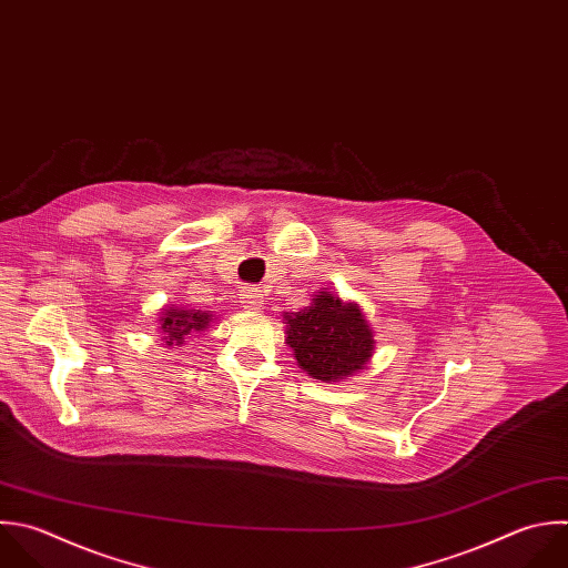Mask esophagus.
<instances>
[{
	"label": "esophagus",
	"instance_id": "obj_1",
	"mask_svg": "<svg viewBox=\"0 0 568 568\" xmlns=\"http://www.w3.org/2000/svg\"><path fill=\"white\" fill-rule=\"evenodd\" d=\"M240 302L244 308L248 311H260L262 304H264V295L260 288H253V286H244L242 293H240Z\"/></svg>",
	"mask_w": 568,
	"mask_h": 568
}]
</instances>
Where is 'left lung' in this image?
<instances>
[{
  "instance_id": "8db88e82",
  "label": "left lung",
  "mask_w": 568,
  "mask_h": 568,
  "mask_svg": "<svg viewBox=\"0 0 568 568\" xmlns=\"http://www.w3.org/2000/svg\"><path fill=\"white\" fill-rule=\"evenodd\" d=\"M286 344L297 366L320 382L348 379L375 353L373 328L357 302L322 288L297 313H284Z\"/></svg>"
}]
</instances>
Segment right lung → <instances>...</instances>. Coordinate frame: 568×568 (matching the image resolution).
I'll use <instances>...</instances> for the list:
<instances>
[{"instance_id":"1","label":"right lung","mask_w":568,"mask_h":568,"mask_svg":"<svg viewBox=\"0 0 568 568\" xmlns=\"http://www.w3.org/2000/svg\"><path fill=\"white\" fill-rule=\"evenodd\" d=\"M215 315L211 311H197V308H186V306H164L160 317H158V331L162 335V342L169 348H178L186 342L191 333H200L211 326Z\"/></svg>"}]
</instances>
